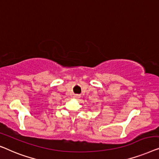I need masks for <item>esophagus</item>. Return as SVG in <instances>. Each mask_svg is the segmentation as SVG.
Listing matches in <instances>:
<instances>
[{"mask_svg": "<svg viewBox=\"0 0 159 159\" xmlns=\"http://www.w3.org/2000/svg\"><path fill=\"white\" fill-rule=\"evenodd\" d=\"M79 97H78V96H75V98H78Z\"/></svg>", "mask_w": 159, "mask_h": 159, "instance_id": "34e87169", "label": "esophagus"}]
</instances>
